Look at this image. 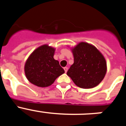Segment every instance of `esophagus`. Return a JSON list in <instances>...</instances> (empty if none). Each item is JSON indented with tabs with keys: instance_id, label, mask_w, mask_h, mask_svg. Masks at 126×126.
Listing matches in <instances>:
<instances>
[{
	"instance_id": "esophagus-1",
	"label": "esophagus",
	"mask_w": 126,
	"mask_h": 126,
	"mask_svg": "<svg viewBox=\"0 0 126 126\" xmlns=\"http://www.w3.org/2000/svg\"><path fill=\"white\" fill-rule=\"evenodd\" d=\"M64 71H65V73H67V70H68V68H67V67H64Z\"/></svg>"
}]
</instances>
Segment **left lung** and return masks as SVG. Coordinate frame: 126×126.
Masks as SVG:
<instances>
[{"label":"left lung","instance_id":"left-lung-1","mask_svg":"<svg viewBox=\"0 0 126 126\" xmlns=\"http://www.w3.org/2000/svg\"><path fill=\"white\" fill-rule=\"evenodd\" d=\"M74 64L67 72L76 85L92 88L100 83L107 72L105 58L96 48L81 42L73 50Z\"/></svg>","mask_w":126,"mask_h":126}]
</instances>
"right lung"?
I'll return each mask as SVG.
<instances>
[{
  "label": "right lung",
  "instance_id": "add662e5",
  "mask_svg": "<svg viewBox=\"0 0 126 126\" xmlns=\"http://www.w3.org/2000/svg\"><path fill=\"white\" fill-rule=\"evenodd\" d=\"M55 49L47 45L36 48L30 55L24 66L26 76L30 83L39 87L53 84L64 70L53 59Z\"/></svg>",
  "mask_w": 126,
  "mask_h": 126
}]
</instances>
